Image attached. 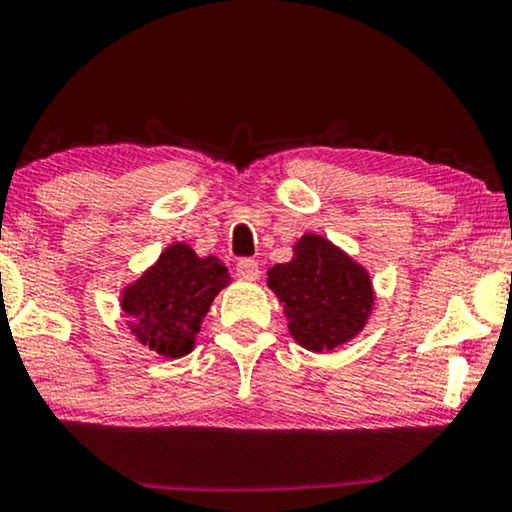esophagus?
I'll return each instance as SVG.
<instances>
[{
	"label": "esophagus",
	"mask_w": 512,
	"mask_h": 512,
	"mask_svg": "<svg viewBox=\"0 0 512 512\" xmlns=\"http://www.w3.org/2000/svg\"><path fill=\"white\" fill-rule=\"evenodd\" d=\"M236 276L241 280H257L259 278V264L255 259H239L236 262Z\"/></svg>",
	"instance_id": "obj_1"
}]
</instances>
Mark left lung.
<instances>
[{"mask_svg":"<svg viewBox=\"0 0 512 512\" xmlns=\"http://www.w3.org/2000/svg\"><path fill=\"white\" fill-rule=\"evenodd\" d=\"M294 257L269 269L266 285L287 315L301 348L329 352L364 329L373 311L369 271L320 234H304Z\"/></svg>","mask_w":512,"mask_h":512,"instance_id":"1","label":"left lung"}]
</instances>
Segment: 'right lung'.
I'll use <instances>...</instances> for the list:
<instances>
[{
  "mask_svg": "<svg viewBox=\"0 0 512 512\" xmlns=\"http://www.w3.org/2000/svg\"><path fill=\"white\" fill-rule=\"evenodd\" d=\"M229 285L218 257H199L187 243H171L139 280L122 290V311L136 341L162 357H185L201 320Z\"/></svg>",
  "mask_w": 512,
  "mask_h": 512,
  "instance_id": "add662e5",
  "label": "right lung"
}]
</instances>
